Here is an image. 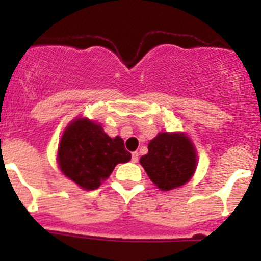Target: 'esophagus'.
I'll return each mask as SVG.
<instances>
[{
	"label": "esophagus",
	"instance_id": "1",
	"mask_svg": "<svg viewBox=\"0 0 261 261\" xmlns=\"http://www.w3.org/2000/svg\"><path fill=\"white\" fill-rule=\"evenodd\" d=\"M132 161H133V163H137V161H138V152H133L132 153Z\"/></svg>",
	"mask_w": 261,
	"mask_h": 261
}]
</instances>
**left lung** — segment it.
Listing matches in <instances>:
<instances>
[{"mask_svg": "<svg viewBox=\"0 0 261 261\" xmlns=\"http://www.w3.org/2000/svg\"><path fill=\"white\" fill-rule=\"evenodd\" d=\"M196 151L182 133H160L148 143V153L140 159L150 179L169 191L190 180L196 169Z\"/></svg>", "mask_w": 261, "mask_h": 261, "instance_id": "left-lung-1", "label": "left lung"}]
</instances>
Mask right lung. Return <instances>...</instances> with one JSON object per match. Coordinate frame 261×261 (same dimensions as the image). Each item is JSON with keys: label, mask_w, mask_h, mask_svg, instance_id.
<instances>
[{"label": "right lung", "mask_w": 261, "mask_h": 261, "mask_svg": "<svg viewBox=\"0 0 261 261\" xmlns=\"http://www.w3.org/2000/svg\"><path fill=\"white\" fill-rule=\"evenodd\" d=\"M120 137L111 138L102 126L76 119L65 129L59 145V165L64 174L84 190H96L119 163L130 160Z\"/></svg>", "instance_id": "right-lung-1"}]
</instances>
